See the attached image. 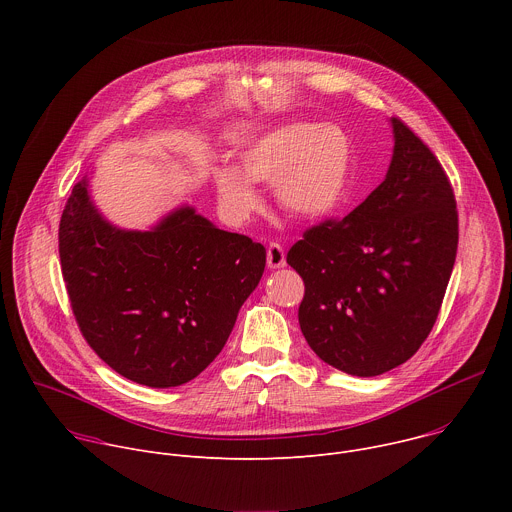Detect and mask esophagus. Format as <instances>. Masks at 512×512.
<instances>
[{
    "mask_svg": "<svg viewBox=\"0 0 512 512\" xmlns=\"http://www.w3.org/2000/svg\"><path fill=\"white\" fill-rule=\"evenodd\" d=\"M267 267L269 269H279L285 267V251L279 243H271L267 247Z\"/></svg>",
    "mask_w": 512,
    "mask_h": 512,
    "instance_id": "1",
    "label": "esophagus"
}]
</instances>
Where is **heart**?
Instances as JSON below:
<instances>
[{
	"label": "heart",
	"instance_id": "heart-1",
	"mask_svg": "<svg viewBox=\"0 0 512 512\" xmlns=\"http://www.w3.org/2000/svg\"><path fill=\"white\" fill-rule=\"evenodd\" d=\"M352 166V139L340 125L291 121L243 145L237 168L218 166L212 178L218 204L237 223L261 208L253 184L273 186L289 216L320 221L344 204Z\"/></svg>",
	"mask_w": 512,
	"mask_h": 512
}]
</instances>
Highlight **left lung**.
I'll use <instances>...</instances> for the list:
<instances>
[{
	"mask_svg": "<svg viewBox=\"0 0 512 512\" xmlns=\"http://www.w3.org/2000/svg\"><path fill=\"white\" fill-rule=\"evenodd\" d=\"M385 180L340 221H326L287 253L304 283L300 328L330 367L383 375L409 360L442 308L458 251L448 176L427 145L391 119Z\"/></svg>",
	"mask_w": 512,
	"mask_h": 512,
	"instance_id": "8db88e82",
	"label": "left lung"
}]
</instances>
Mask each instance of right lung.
<instances>
[{"mask_svg":"<svg viewBox=\"0 0 512 512\" xmlns=\"http://www.w3.org/2000/svg\"><path fill=\"white\" fill-rule=\"evenodd\" d=\"M62 277L89 346L121 377L154 389L198 377L227 344L265 271V247L214 227L194 206L150 231L119 229L72 188L58 229Z\"/></svg>","mask_w":512,"mask_h":512,"instance_id":"obj_1","label":"right lung"}]
</instances>
